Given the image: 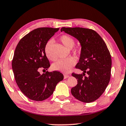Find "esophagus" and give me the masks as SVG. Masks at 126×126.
I'll return each mask as SVG.
<instances>
[{
    "label": "esophagus",
    "mask_w": 126,
    "mask_h": 126,
    "mask_svg": "<svg viewBox=\"0 0 126 126\" xmlns=\"http://www.w3.org/2000/svg\"><path fill=\"white\" fill-rule=\"evenodd\" d=\"M69 76L68 75H64V79H67L68 77H69Z\"/></svg>",
    "instance_id": "1"
}]
</instances>
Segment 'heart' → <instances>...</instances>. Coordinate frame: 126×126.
<instances>
[{"label":"heart","instance_id":"heart-1","mask_svg":"<svg viewBox=\"0 0 126 126\" xmlns=\"http://www.w3.org/2000/svg\"><path fill=\"white\" fill-rule=\"evenodd\" d=\"M59 40L65 47L68 49H71L75 45V40L74 38L68 35H63L59 38ZM53 42L52 40L48 41L45 46V53L47 58L51 61H54L55 59L53 57L51 52V46ZM74 54L77 55L80 54L81 53V47H75L72 49ZM76 63L75 60L73 58L69 57L67 58L59 59L57 62L53 64V68L55 71H60L63 73H68L71 71Z\"/></svg>","mask_w":126,"mask_h":126}]
</instances>
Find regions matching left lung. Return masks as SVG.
Segmentation results:
<instances>
[{
    "label": "left lung",
    "mask_w": 126,
    "mask_h": 126,
    "mask_svg": "<svg viewBox=\"0 0 126 126\" xmlns=\"http://www.w3.org/2000/svg\"><path fill=\"white\" fill-rule=\"evenodd\" d=\"M61 31L76 38L81 45L80 58L76 68L83 73L72 74L77 79V85L71 89L72 94L82 102L94 101L103 94L110 79L111 58L106 44L92 29L62 27Z\"/></svg>",
    "instance_id": "8db88e82"
}]
</instances>
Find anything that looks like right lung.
Masks as SVG:
<instances>
[{
    "label": "right lung",
    "instance_id": "1",
    "mask_svg": "<svg viewBox=\"0 0 126 126\" xmlns=\"http://www.w3.org/2000/svg\"><path fill=\"white\" fill-rule=\"evenodd\" d=\"M59 30L40 27L33 30L20 40L12 62L14 76L24 95L35 101H43L53 94L56 85L62 81L63 74L58 71L41 75L39 70H47L50 63L45 53V46Z\"/></svg>",
    "mask_w": 126,
    "mask_h": 126
}]
</instances>
